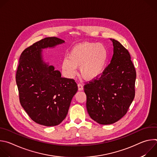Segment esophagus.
Wrapping results in <instances>:
<instances>
[{
	"label": "esophagus",
	"instance_id": "1",
	"mask_svg": "<svg viewBox=\"0 0 157 157\" xmlns=\"http://www.w3.org/2000/svg\"><path fill=\"white\" fill-rule=\"evenodd\" d=\"M78 90H79V91H82V90H83V86H82L81 83L78 84Z\"/></svg>",
	"mask_w": 157,
	"mask_h": 157
}]
</instances>
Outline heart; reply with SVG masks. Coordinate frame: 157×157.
I'll return each instance as SVG.
<instances>
[{"mask_svg": "<svg viewBox=\"0 0 157 157\" xmlns=\"http://www.w3.org/2000/svg\"><path fill=\"white\" fill-rule=\"evenodd\" d=\"M107 58V50L103 44L84 42L71 49L68 59H63L62 68L69 76H73L76 73L77 67H80L82 76L91 79L102 73Z\"/></svg>", "mask_w": 157, "mask_h": 157, "instance_id": "obj_1", "label": "heart"}]
</instances>
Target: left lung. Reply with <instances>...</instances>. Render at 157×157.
Returning a JSON list of instances; mask_svg holds the SVG:
<instances>
[{
  "instance_id": "1",
  "label": "left lung",
  "mask_w": 157,
  "mask_h": 157,
  "mask_svg": "<svg viewBox=\"0 0 157 157\" xmlns=\"http://www.w3.org/2000/svg\"><path fill=\"white\" fill-rule=\"evenodd\" d=\"M111 40L114 54L110 64L84 86L87 113L102 125L114 124L124 117L136 94V71L130 53L118 41Z\"/></svg>"
}]
</instances>
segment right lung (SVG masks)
<instances>
[{
    "instance_id": "right-lung-1",
    "label": "right lung",
    "mask_w": 157,
    "mask_h": 157,
    "mask_svg": "<svg viewBox=\"0 0 157 157\" xmlns=\"http://www.w3.org/2000/svg\"><path fill=\"white\" fill-rule=\"evenodd\" d=\"M64 42L55 36L44 38L25 48L19 58L15 78L20 104L32 121L44 126L57 125L65 119L78 91L73 79L61 78L41 58V49Z\"/></svg>"
}]
</instances>
